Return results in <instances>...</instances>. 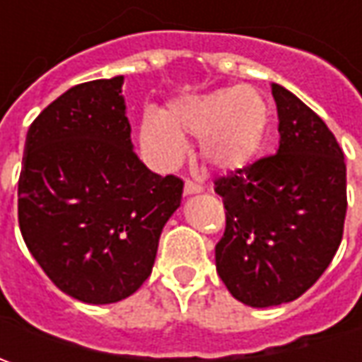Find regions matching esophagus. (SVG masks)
Returning a JSON list of instances; mask_svg holds the SVG:
<instances>
[{
    "mask_svg": "<svg viewBox=\"0 0 362 362\" xmlns=\"http://www.w3.org/2000/svg\"><path fill=\"white\" fill-rule=\"evenodd\" d=\"M202 191H203L202 185H197V183H193V181H185V187H183V193H185V195L202 193Z\"/></svg>",
    "mask_w": 362,
    "mask_h": 362,
    "instance_id": "34e87169",
    "label": "esophagus"
}]
</instances>
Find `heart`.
I'll list each match as a JSON object with an SVG mask.
<instances>
[{
    "instance_id": "b5f03b06",
    "label": "heart",
    "mask_w": 362,
    "mask_h": 362,
    "mask_svg": "<svg viewBox=\"0 0 362 362\" xmlns=\"http://www.w3.org/2000/svg\"><path fill=\"white\" fill-rule=\"evenodd\" d=\"M268 127L264 94L240 84L181 96L165 112L148 108L141 117L139 141L155 165L171 167L183 157V136L199 139V155L209 169L235 173L259 153Z\"/></svg>"
}]
</instances>
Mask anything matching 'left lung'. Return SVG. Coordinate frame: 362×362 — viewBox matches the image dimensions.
<instances>
[{"mask_svg": "<svg viewBox=\"0 0 362 362\" xmlns=\"http://www.w3.org/2000/svg\"><path fill=\"white\" fill-rule=\"evenodd\" d=\"M272 96L278 153L216 181L226 207L217 274L254 308L302 296L332 262L346 216V165L334 134L284 86L272 84Z\"/></svg>", "mask_w": 362, "mask_h": 362, "instance_id": "obj_1", "label": "left lung"}]
</instances>
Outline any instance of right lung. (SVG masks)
I'll use <instances>...</instances> for the list:
<instances>
[{
	"instance_id": "right-lung-1",
	"label": "right lung",
	"mask_w": 362,
	"mask_h": 362,
	"mask_svg": "<svg viewBox=\"0 0 362 362\" xmlns=\"http://www.w3.org/2000/svg\"><path fill=\"white\" fill-rule=\"evenodd\" d=\"M124 76L72 86L30 124L18 183L23 242L49 280L86 304H112L151 276L183 181L136 157Z\"/></svg>"
}]
</instances>
